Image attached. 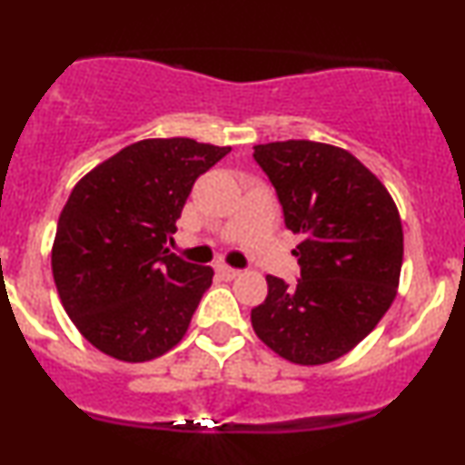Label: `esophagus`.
Masks as SVG:
<instances>
[{
  "instance_id": "34e87169",
  "label": "esophagus",
  "mask_w": 465,
  "mask_h": 465,
  "mask_svg": "<svg viewBox=\"0 0 465 465\" xmlns=\"http://www.w3.org/2000/svg\"><path fill=\"white\" fill-rule=\"evenodd\" d=\"M216 275L221 279H227V282H232V279H236L240 275V271H238V268H232L227 264H218L216 266Z\"/></svg>"
}]
</instances>
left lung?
Wrapping results in <instances>:
<instances>
[{
  "label": "left lung",
  "instance_id": "left-lung-1",
  "mask_svg": "<svg viewBox=\"0 0 465 465\" xmlns=\"http://www.w3.org/2000/svg\"><path fill=\"white\" fill-rule=\"evenodd\" d=\"M283 223L301 233L296 283L266 275L251 310L257 338L294 363L338 360L392 305L402 266L401 216L385 186L349 151L314 141L255 144Z\"/></svg>",
  "mask_w": 465,
  "mask_h": 465
}]
</instances>
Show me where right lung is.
<instances>
[{"instance_id": "obj_1", "label": "right lung", "mask_w": 465, "mask_h": 465, "mask_svg": "<svg viewBox=\"0 0 465 465\" xmlns=\"http://www.w3.org/2000/svg\"><path fill=\"white\" fill-rule=\"evenodd\" d=\"M229 151L193 138L141 141L73 188L55 232L54 282L102 353L147 361L183 338L214 271L169 253L166 242L194 182Z\"/></svg>"}]
</instances>
